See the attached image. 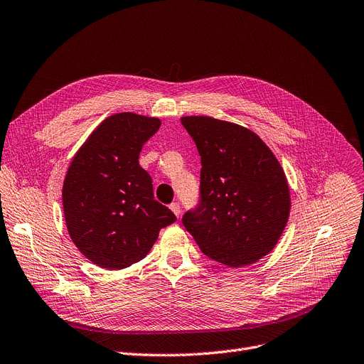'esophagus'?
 I'll list each match as a JSON object with an SVG mask.
<instances>
[{
    "label": "esophagus",
    "instance_id": "34e87169",
    "mask_svg": "<svg viewBox=\"0 0 364 364\" xmlns=\"http://www.w3.org/2000/svg\"><path fill=\"white\" fill-rule=\"evenodd\" d=\"M170 210L179 218V215H181V205H179V203H176V201L171 203V204H170Z\"/></svg>",
    "mask_w": 364,
    "mask_h": 364
}]
</instances>
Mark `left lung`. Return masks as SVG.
<instances>
[{
    "label": "left lung",
    "mask_w": 364,
    "mask_h": 364,
    "mask_svg": "<svg viewBox=\"0 0 364 364\" xmlns=\"http://www.w3.org/2000/svg\"><path fill=\"white\" fill-rule=\"evenodd\" d=\"M201 157L200 200L183 227L213 261L238 268L268 255L290 212L284 171L253 132L210 117H183Z\"/></svg>",
    "instance_id": "left-lung-1"
}]
</instances>
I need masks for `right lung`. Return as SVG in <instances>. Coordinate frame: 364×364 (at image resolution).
I'll use <instances>...</instances> for the list:
<instances>
[{
  "label": "right lung",
  "mask_w": 364,
  "mask_h": 364,
  "mask_svg": "<svg viewBox=\"0 0 364 364\" xmlns=\"http://www.w3.org/2000/svg\"><path fill=\"white\" fill-rule=\"evenodd\" d=\"M159 118L121 112L103 119L78 149L62 189L68 232L78 250L107 269L139 262L161 228L176 220L154 200L152 179L139 166Z\"/></svg>",
  "instance_id": "obj_1"
}]
</instances>
